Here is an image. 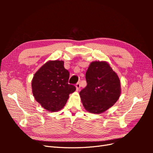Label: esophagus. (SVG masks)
Listing matches in <instances>:
<instances>
[{"mask_svg": "<svg viewBox=\"0 0 153 153\" xmlns=\"http://www.w3.org/2000/svg\"><path fill=\"white\" fill-rule=\"evenodd\" d=\"M80 82H78L77 84H76V89L77 91H78L80 90Z\"/></svg>", "mask_w": 153, "mask_h": 153, "instance_id": "obj_1", "label": "esophagus"}]
</instances>
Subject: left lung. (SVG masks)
Wrapping results in <instances>:
<instances>
[{
    "label": "left lung",
    "instance_id": "left-lung-1",
    "mask_svg": "<svg viewBox=\"0 0 153 153\" xmlns=\"http://www.w3.org/2000/svg\"><path fill=\"white\" fill-rule=\"evenodd\" d=\"M85 78L87 86L80 92V96L87 111L101 114L116 103L121 92V82L108 63L92 62Z\"/></svg>",
    "mask_w": 153,
    "mask_h": 153
}]
</instances>
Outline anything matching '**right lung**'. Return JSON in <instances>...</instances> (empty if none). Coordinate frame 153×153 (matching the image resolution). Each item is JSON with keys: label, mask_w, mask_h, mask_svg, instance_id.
<instances>
[{"label": "right lung", "mask_w": 153, "mask_h": 153, "mask_svg": "<svg viewBox=\"0 0 153 153\" xmlns=\"http://www.w3.org/2000/svg\"><path fill=\"white\" fill-rule=\"evenodd\" d=\"M69 71L62 61H49L41 66L32 80V90L36 101L50 112H57L65 106L69 94L76 87L68 84Z\"/></svg>", "instance_id": "1"}]
</instances>
